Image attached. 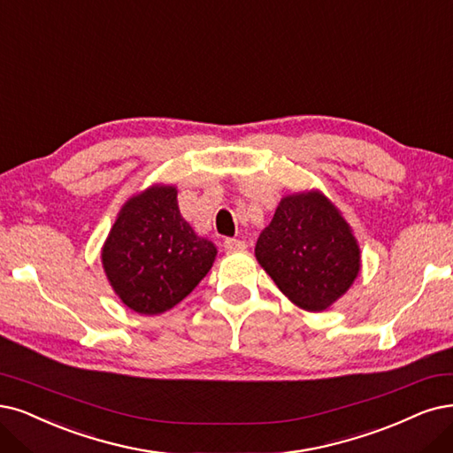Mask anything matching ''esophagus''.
Here are the masks:
<instances>
[{
	"label": "esophagus",
	"instance_id": "34e87169",
	"mask_svg": "<svg viewBox=\"0 0 453 453\" xmlns=\"http://www.w3.org/2000/svg\"><path fill=\"white\" fill-rule=\"evenodd\" d=\"M224 248H226V252H237V250H244L246 248V242L239 241V239H226L224 241Z\"/></svg>",
	"mask_w": 453,
	"mask_h": 453
}]
</instances>
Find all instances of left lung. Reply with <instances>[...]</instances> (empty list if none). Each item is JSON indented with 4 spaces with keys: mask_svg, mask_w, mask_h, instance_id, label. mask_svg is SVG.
<instances>
[{
    "mask_svg": "<svg viewBox=\"0 0 453 453\" xmlns=\"http://www.w3.org/2000/svg\"><path fill=\"white\" fill-rule=\"evenodd\" d=\"M256 259L278 289L306 311L330 308L362 269L353 227L317 188L280 199L257 239Z\"/></svg>",
    "mask_w": 453,
    "mask_h": 453,
    "instance_id": "8db88e82",
    "label": "left lung"
}]
</instances>
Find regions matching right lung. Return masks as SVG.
<instances>
[{
    "label": "right lung",
    "mask_w": 453,
    "mask_h": 453,
    "mask_svg": "<svg viewBox=\"0 0 453 453\" xmlns=\"http://www.w3.org/2000/svg\"><path fill=\"white\" fill-rule=\"evenodd\" d=\"M214 242L184 220L175 184L157 182L130 196L103 244V269L132 311L158 315L187 298L216 259Z\"/></svg>",
    "instance_id": "obj_1"
}]
</instances>
